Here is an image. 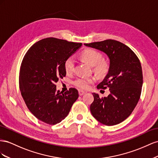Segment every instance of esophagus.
Here are the masks:
<instances>
[{
  "instance_id": "34e87169",
  "label": "esophagus",
  "mask_w": 158,
  "mask_h": 158,
  "mask_svg": "<svg viewBox=\"0 0 158 158\" xmlns=\"http://www.w3.org/2000/svg\"><path fill=\"white\" fill-rule=\"evenodd\" d=\"M84 94H85V91H82V90H79V94L80 96L83 95Z\"/></svg>"
}]
</instances>
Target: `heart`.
<instances>
[{"instance_id":"obj_1","label":"heart","mask_w":158,"mask_h":158,"mask_svg":"<svg viewBox=\"0 0 158 158\" xmlns=\"http://www.w3.org/2000/svg\"><path fill=\"white\" fill-rule=\"evenodd\" d=\"M81 59L86 62L87 64L92 67L94 66V69L99 75H105L108 69L109 65L105 61H102L101 54L94 49H89L85 50L81 55ZM75 65V60L73 56L69 57L65 60L64 64L65 70L67 73H69L73 70ZM93 78H84L81 77L77 79L74 81V85L80 89H87L89 87L90 85L94 82Z\"/></svg>"}]
</instances>
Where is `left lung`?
I'll return each instance as SVG.
<instances>
[{
    "label": "left lung",
    "mask_w": 158,
    "mask_h": 158,
    "mask_svg": "<svg viewBox=\"0 0 158 158\" xmlns=\"http://www.w3.org/2000/svg\"><path fill=\"white\" fill-rule=\"evenodd\" d=\"M84 45L104 52L110 61L107 75L97 85V89L109 87L110 94L100 98L98 94L93 93L91 114L102 124H118L132 113L140 97L143 84L140 62L131 49L116 40Z\"/></svg>",
    "instance_id": "1"
}]
</instances>
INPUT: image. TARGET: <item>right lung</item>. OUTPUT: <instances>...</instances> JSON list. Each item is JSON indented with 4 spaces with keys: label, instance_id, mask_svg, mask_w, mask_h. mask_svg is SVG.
<instances>
[{
    "label": "right lung",
    "instance_id": "add662e5",
    "mask_svg": "<svg viewBox=\"0 0 158 158\" xmlns=\"http://www.w3.org/2000/svg\"><path fill=\"white\" fill-rule=\"evenodd\" d=\"M81 46L48 38L34 44L25 54L19 74L21 94L30 111L45 123H60L79 97L76 89L63 93L57 91L55 84L66 75L65 60Z\"/></svg>",
    "mask_w": 158,
    "mask_h": 158
}]
</instances>
